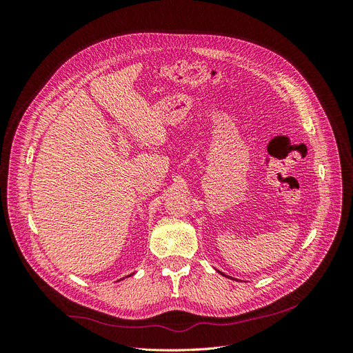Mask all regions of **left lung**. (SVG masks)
Segmentation results:
<instances>
[{
  "label": "left lung",
  "instance_id": "1",
  "mask_svg": "<svg viewBox=\"0 0 353 353\" xmlns=\"http://www.w3.org/2000/svg\"><path fill=\"white\" fill-rule=\"evenodd\" d=\"M218 272H221V271H218ZM221 275H223V276H227V279H231V280H236V279H232V276H230V275H225L223 272H221Z\"/></svg>",
  "mask_w": 353,
  "mask_h": 353
}]
</instances>
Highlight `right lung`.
<instances>
[{
	"instance_id": "add662e5",
	"label": "right lung",
	"mask_w": 353,
	"mask_h": 353,
	"mask_svg": "<svg viewBox=\"0 0 353 353\" xmlns=\"http://www.w3.org/2000/svg\"><path fill=\"white\" fill-rule=\"evenodd\" d=\"M131 275H132V274H131ZM128 276H130V275H128Z\"/></svg>"
}]
</instances>
